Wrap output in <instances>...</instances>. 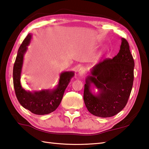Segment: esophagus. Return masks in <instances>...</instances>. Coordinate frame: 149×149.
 <instances>
[{
  "mask_svg": "<svg viewBox=\"0 0 149 149\" xmlns=\"http://www.w3.org/2000/svg\"><path fill=\"white\" fill-rule=\"evenodd\" d=\"M85 72H86V69H85V68H84V67H81L78 71V75L79 77H82V76L85 74Z\"/></svg>",
  "mask_w": 149,
  "mask_h": 149,
  "instance_id": "34e87169",
  "label": "esophagus"
}]
</instances>
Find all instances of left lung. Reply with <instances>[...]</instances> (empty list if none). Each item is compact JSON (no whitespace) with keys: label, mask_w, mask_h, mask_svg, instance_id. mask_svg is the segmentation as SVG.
<instances>
[{"label":"left lung","mask_w":149,"mask_h":149,"mask_svg":"<svg viewBox=\"0 0 149 149\" xmlns=\"http://www.w3.org/2000/svg\"><path fill=\"white\" fill-rule=\"evenodd\" d=\"M113 59L105 60L91 69L86 79L84 100L87 110L96 116L108 118L125 107L134 81V62L125 38ZM95 88L97 92L92 90Z\"/></svg>","instance_id":"obj_1"}]
</instances>
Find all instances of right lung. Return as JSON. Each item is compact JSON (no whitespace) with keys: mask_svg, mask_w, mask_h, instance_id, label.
Masks as SVG:
<instances>
[{"mask_svg":"<svg viewBox=\"0 0 149 149\" xmlns=\"http://www.w3.org/2000/svg\"><path fill=\"white\" fill-rule=\"evenodd\" d=\"M31 38L32 34L29 33L18 50L13 71L14 89L17 100L24 108L35 114H47L55 111L59 106L65 89L71 79L74 76V72H62L60 74L58 83L53 89L40 91H29L24 89L21 84V74L24 55L28 51V46L31 42Z\"/></svg>","mask_w":149,"mask_h":149,"instance_id":"add662e5","label":"right lung"}]
</instances>
